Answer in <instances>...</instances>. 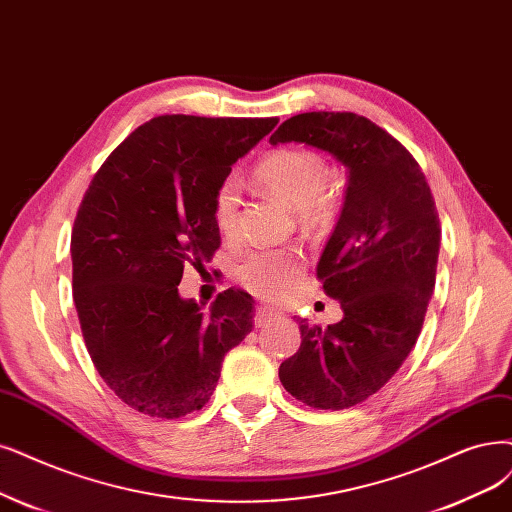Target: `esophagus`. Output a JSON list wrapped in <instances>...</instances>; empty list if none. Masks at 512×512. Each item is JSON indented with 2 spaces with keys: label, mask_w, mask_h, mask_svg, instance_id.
Here are the masks:
<instances>
[{
  "label": "esophagus",
  "mask_w": 512,
  "mask_h": 512,
  "mask_svg": "<svg viewBox=\"0 0 512 512\" xmlns=\"http://www.w3.org/2000/svg\"><path fill=\"white\" fill-rule=\"evenodd\" d=\"M278 312L274 310V308H270V306H259L257 308V312H255V325L257 327H261V325H266L270 318H274Z\"/></svg>",
  "instance_id": "esophagus-1"
}]
</instances>
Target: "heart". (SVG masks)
I'll list each match as a JSON object with an SVG mask.
<instances>
[{
    "label": "heart",
    "mask_w": 512,
    "mask_h": 512,
    "mask_svg": "<svg viewBox=\"0 0 512 512\" xmlns=\"http://www.w3.org/2000/svg\"><path fill=\"white\" fill-rule=\"evenodd\" d=\"M255 179L272 196L297 208L310 225H323L335 213V194L329 185V164L314 149L280 147L263 156L255 166ZM238 185L221 181L213 192V221L223 236H232L238 223ZM304 274V259L297 251L266 249L246 255L236 268V278L255 295L285 297Z\"/></svg>",
    "instance_id": "b5f03b06"
}]
</instances>
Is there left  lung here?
<instances>
[{
  "label": "left lung",
  "mask_w": 512,
  "mask_h": 512,
  "mask_svg": "<svg viewBox=\"0 0 512 512\" xmlns=\"http://www.w3.org/2000/svg\"><path fill=\"white\" fill-rule=\"evenodd\" d=\"M306 143L342 162L348 189L316 276L344 318L299 320L301 346L278 369L297 401L348 409L399 371L424 325L437 278L441 223L420 164L384 128L350 111H310L270 137Z\"/></svg>",
  "instance_id": "left-lung-1"
}]
</instances>
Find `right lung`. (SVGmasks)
<instances>
[{
	"label": "right lung",
	"instance_id": "1",
	"mask_svg": "<svg viewBox=\"0 0 512 512\" xmlns=\"http://www.w3.org/2000/svg\"><path fill=\"white\" fill-rule=\"evenodd\" d=\"M278 118L158 116L111 151L71 232L84 344L118 399L151 418L202 409L223 356L253 331L255 301L227 289L204 314L179 295L187 263L221 244L213 192Z\"/></svg>",
	"mask_w": 512,
	"mask_h": 512
}]
</instances>
